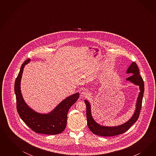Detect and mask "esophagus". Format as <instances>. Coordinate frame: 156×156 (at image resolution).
Listing matches in <instances>:
<instances>
[{"mask_svg": "<svg viewBox=\"0 0 156 156\" xmlns=\"http://www.w3.org/2000/svg\"><path fill=\"white\" fill-rule=\"evenodd\" d=\"M90 94V93L89 92V91L87 90H83L82 91V93H81V96H82V97H87V95H89Z\"/></svg>", "mask_w": 156, "mask_h": 156, "instance_id": "34e87169", "label": "esophagus"}]
</instances>
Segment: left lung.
<instances>
[{"label":"left lung","instance_id":"left-lung-1","mask_svg":"<svg viewBox=\"0 0 156 156\" xmlns=\"http://www.w3.org/2000/svg\"><path fill=\"white\" fill-rule=\"evenodd\" d=\"M127 74H132L126 78V80L131 82L134 85L139 86L140 92L137 97L136 105V110L132 117L126 122L118 125L117 126H102L96 122L93 118L91 112V105L89 101L85 100L86 106V117L87 125L91 132L99 136L110 137L121 134L126 132L136 122L139 117L141 109L142 102L143 98V94L144 92V83L141 76L140 75V71L136 62H133L132 63L126 71Z\"/></svg>","mask_w":156,"mask_h":156}]
</instances>
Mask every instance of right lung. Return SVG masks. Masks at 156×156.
<instances>
[{"mask_svg": "<svg viewBox=\"0 0 156 156\" xmlns=\"http://www.w3.org/2000/svg\"><path fill=\"white\" fill-rule=\"evenodd\" d=\"M30 61V59H28L24 62L15 82L18 113L24 122L35 132L49 135L61 133L66 128L68 111L79 98L80 93H76L67 97L48 113L36 112L24 102L20 90V81L24 67Z\"/></svg>", "mask_w": 156, "mask_h": 156, "instance_id": "add662e5", "label": "right lung"}]
</instances>
